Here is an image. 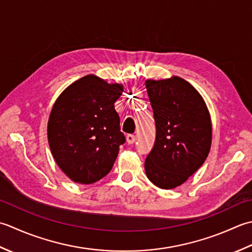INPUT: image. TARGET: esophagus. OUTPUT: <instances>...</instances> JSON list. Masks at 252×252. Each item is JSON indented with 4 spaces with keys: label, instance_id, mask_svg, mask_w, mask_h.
<instances>
[{
    "label": "esophagus",
    "instance_id": "esophagus-1",
    "mask_svg": "<svg viewBox=\"0 0 252 252\" xmlns=\"http://www.w3.org/2000/svg\"><path fill=\"white\" fill-rule=\"evenodd\" d=\"M135 140H136V137L131 135V133H129V135L126 136V141H127L128 145H132V143L135 142Z\"/></svg>",
    "mask_w": 252,
    "mask_h": 252
}]
</instances>
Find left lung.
I'll return each mask as SVG.
<instances>
[{"label":"left lung","instance_id":"left-lung-1","mask_svg":"<svg viewBox=\"0 0 252 252\" xmlns=\"http://www.w3.org/2000/svg\"><path fill=\"white\" fill-rule=\"evenodd\" d=\"M157 137L149 153L147 177L161 189H174L196 173L211 149V116L203 97L178 76L146 80Z\"/></svg>","mask_w":252,"mask_h":252}]
</instances>
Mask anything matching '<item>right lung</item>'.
<instances>
[{
	"mask_svg": "<svg viewBox=\"0 0 252 252\" xmlns=\"http://www.w3.org/2000/svg\"><path fill=\"white\" fill-rule=\"evenodd\" d=\"M124 87L87 75L69 85L54 102L48 140L54 160L78 184H94L111 172L125 142L114 103Z\"/></svg>",
	"mask_w": 252,
	"mask_h": 252,
	"instance_id": "obj_1",
	"label": "right lung"
}]
</instances>
